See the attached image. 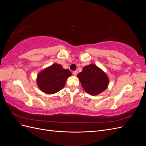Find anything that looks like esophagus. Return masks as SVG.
<instances>
[{
  "mask_svg": "<svg viewBox=\"0 0 146 146\" xmlns=\"http://www.w3.org/2000/svg\"><path fill=\"white\" fill-rule=\"evenodd\" d=\"M77 74H78L77 70H75V71L73 72V74H74V76H76L77 75Z\"/></svg>",
  "mask_w": 146,
  "mask_h": 146,
  "instance_id": "obj_1",
  "label": "esophagus"
}]
</instances>
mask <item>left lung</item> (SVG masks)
Segmentation results:
<instances>
[{
	"mask_svg": "<svg viewBox=\"0 0 146 146\" xmlns=\"http://www.w3.org/2000/svg\"><path fill=\"white\" fill-rule=\"evenodd\" d=\"M85 91L91 95L103 92L108 85V78L106 74L94 64L86 66L83 71L77 75Z\"/></svg>",
	"mask_w": 146,
	"mask_h": 146,
	"instance_id": "1",
	"label": "left lung"
}]
</instances>
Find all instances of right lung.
<instances>
[{"instance_id":"right-lung-1","label":"right lung","mask_w":146,"mask_h":146,"mask_svg":"<svg viewBox=\"0 0 146 146\" xmlns=\"http://www.w3.org/2000/svg\"><path fill=\"white\" fill-rule=\"evenodd\" d=\"M71 76L68 69H64L60 64H54L38 74V85L42 92L52 94L62 90L67 78Z\"/></svg>"}]
</instances>
